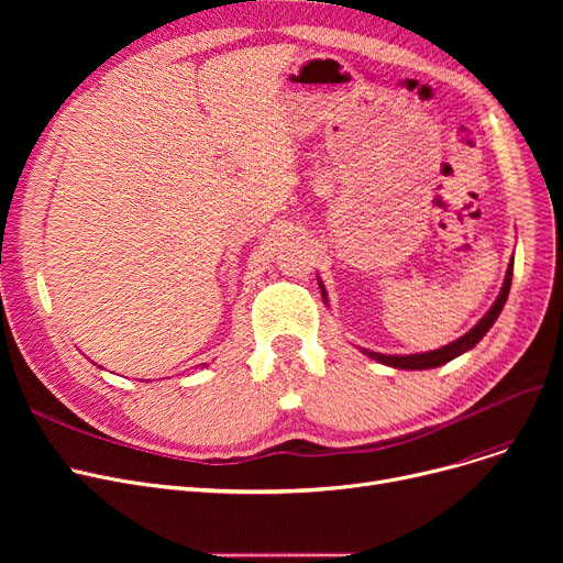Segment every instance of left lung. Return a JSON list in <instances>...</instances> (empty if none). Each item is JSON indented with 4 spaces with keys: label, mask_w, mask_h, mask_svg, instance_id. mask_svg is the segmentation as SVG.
<instances>
[{
    "label": "left lung",
    "mask_w": 563,
    "mask_h": 563,
    "mask_svg": "<svg viewBox=\"0 0 563 563\" xmlns=\"http://www.w3.org/2000/svg\"><path fill=\"white\" fill-rule=\"evenodd\" d=\"M511 276H514V257L509 262L505 285H501V289L497 294L495 303L490 306V310L465 335H461L459 340H454V342H450L445 346H440L435 351H424V353H408V356H393V353H378V351H369V349H361V351L365 353V356H369L372 361H378V363L388 365V367H395V369H431V367L445 365V363L459 358L461 353L470 351L472 346H475L490 331L495 319L499 317L501 308H505V303H507L509 289H511ZM317 283H319V289H321V299H323V303H327L329 301L327 299V287H323L321 278H317Z\"/></svg>",
    "instance_id": "left-lung-1"
}]
</instances>
